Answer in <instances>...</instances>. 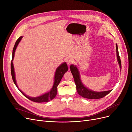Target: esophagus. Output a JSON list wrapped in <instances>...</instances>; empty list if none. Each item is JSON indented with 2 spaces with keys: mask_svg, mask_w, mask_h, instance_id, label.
Listing matches in <instances>:
<instances>
[{
  "mask_svg": "<svg viewBox=\"0 0 132 132\" xmlns=\"http://www.w3.org/2000/svg\"><path fill=\"white\" fill-rule=\"evenodd\" d=\"M66 61L67 62V64L68 65V66H70L71 64H73V62H74L72 58H67L66 59Z\"/></svg>",
  "mask_w": 132,
  "mask_h": 132,
  "instance_id": "1",
  "label": "esophagus"
}]
</instances>
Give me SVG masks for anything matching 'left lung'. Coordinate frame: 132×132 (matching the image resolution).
<instances>
[{"label": "left lung", "mask_w": 132, "mask_h": 132, "mask_svg": "<svg viewBox=\"0 0 132 132\" xmlns=\"http://www.w3.org/2000/svg\"><path fill=\"white\" fill-rule=\"evenodd\" d=\"M116 50H117V55L118 61L120 69H121V63L120 58L119 54L118 48L117 44H116ZM70 70L73 75L76 87H77V92L81 96L83 97L88 98V99H100L104 97H105L106 95L109 94L112 91L111 90L102 92H95L90 90L88 89V88H87L82 85L80 78L79 72L78 71V70L77 68V67L74 66L73 65H71Z\"/></svg>", "instance_id": "left-lung-1"}]
</instances>
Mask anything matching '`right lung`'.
Masks as SVG:
<instances>
[{
	"mask_svg": "<svg viewBox=\"0 0 132 132\" xmlns=\"http://www.w3.org/2000/svg\"><path fill=\"white\" fill-rule=\"evenodd\" d=\"M22 38V36L20 37L16 41L15 45H14V46L13 50L12 59V62L11 64V71L12 79H13L14 83L18 88V87L16 85V80H15V78L14 70V66H13L12 61L13 60L14 57V53H15L16 48ZM67 71H68V67H67V65L66 62H64V63L62 64L60 66H59L57 68L56 72H55V76H54V85H53V86L52 89L51 90V91L50 92L46 93L40 96H39V97H35V98L29 97L26 96L23 92H22L20 90H19V88H18V89L25 97H26L27 98H28L29 100H30V101H31L32 102H36V103H42V102H48V101L52 100V99H53L55 97V96H56L57 93V87H58V85L59 84V83H60L62 77H63V75H64L65 72H66Z\"/></svg>",
	"mask_w": 132,
	"mask_h": 132,
	"instance_id": "add662e5",
	"label": "right lung"
}]
</instances>
